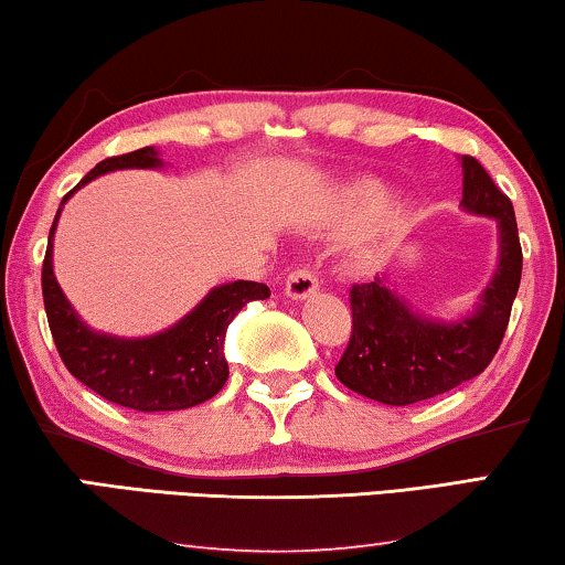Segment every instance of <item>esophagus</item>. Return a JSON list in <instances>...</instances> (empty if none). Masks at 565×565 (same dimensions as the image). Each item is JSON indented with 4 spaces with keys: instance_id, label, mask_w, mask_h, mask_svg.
Masks as SVG:
<instances>
[{
    "instance_id": "1",
    "label": "esophagus",
    "mask_w": 565,
    "mask_h": 565,
    "mask_svg": "<svg viewBox=\"0 0 565 565\" xmlns=\"http://www.w3.org/2000/svg\"><path fill=\"white\" fill-rule=\"evenodd\" d=\"M318 277L308 267H300V270H295L288 275V280H285V295H288L290 300H308L310 295L318 292Z\"/></svg>"
}]
</instances>
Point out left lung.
I'll return each mask as SVG.
<instances>
[{
    "label": "left lung",
    "mask_w": 565,
    "mask_h": 565,
    "mask_svg": "<svg viewBox=\"0 0 565 565\" xmlns=\"http://www.w3.org/2000/svg\"><path fill=\"white\" fill-rule=\"evenodd\" d=\"M462 202L467 214L498 224V267L472 312L441 320L412 308L376 275L351 288L353 331L335 376L351 392L388 406H406L449 392L490 366L505 335L510 308L523 273L510 199L472 156H462Z\"/></svg>",
    "instance_id": "left-lung-1"
}]
</instances>
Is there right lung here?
<instances>
[{
    "instance_id": "add662e5",
    "label": "right lung",
    "mask_w": 565,
    "mask_h": 565,
    "mask_svg": "<svg viewBox=\"0 0 565 565\" xmlns=\"http://www.w3.org/2000/svg\"><path fill=\"white\" fill-rule=\"evenodd\" d=\"M153 146L100 161L71 194L88 181L120 169H161ZM63 204L52 222L45 263H42V298H45L52 341L67 371L95 394L136 412H179L212 398L230 376L224 359V335L234 316L253 300L270 298L263 282L234 280L216 285L196 306L167 331L143 338L100 333L77 316L52 273V239Z\"/></svg>"
}]
</instances>
